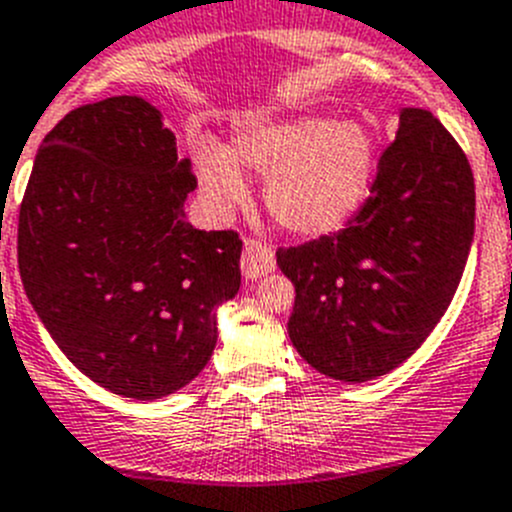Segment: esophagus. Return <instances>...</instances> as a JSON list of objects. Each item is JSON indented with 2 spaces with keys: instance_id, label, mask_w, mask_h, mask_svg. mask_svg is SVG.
Returning a JSON list of instances; mask_svg holds the SVG:
<instances>
[{
  "instance_id": "obj_1",
  "label": "esophagus",
  "mask_w": 512,
  "mask_h": 512,
  "mask_svg": "<svg viewBox=\"0 0 512 512\" xmlns=\"http://www.w3.org/2000/svg\"><path fill=\"white\" fill-rule=\"evenodd\" d=\"M275 270V255L265 242L257 239H247L245 250H242V275L247 280H260L267 273Z\"/></svg>"
}]
</instances>
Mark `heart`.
<instances>
[{
	"label": "heart",
	"instance_id": "1",
	"mask_svg": "<svg viewBox=\"0 0 512 512\" xmlns=\"http://www.w3.org/2000/svg\"><path fill=\"white\" fill-rule=\"evenodd\" d=\"M377 160V137L365 122L316 114L250 124L234 132L229 153L199 145L193 155L201 191L216 211L245 201L247 183L239 168L250 170L265 178L267 214L301 237L336 232L365 206Z\"/></svg>",
	"mask_w": 512,
	"mask_h": 512
}]
</instances>
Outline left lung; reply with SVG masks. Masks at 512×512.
Instances as JSON below:
<instances>
[{"label": "left lung", "instance_id": "obj_1", "mask_svg": "<svg viewBox=\"0 0 512 512\" xmlns=\"http://www.w3.org/2000/svg\"><path fill=\"white\" fill-rule=\"evenodd\" d=\"M472 239L467 155L434 114L400 109L372 196L349 227L275 255L296 285L290 342L334 380L388 375L441 321Z\"/></svg>", "mask_w": 512, "mask_h": 512}]
</instances>
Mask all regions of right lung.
<instances>
[{"label":"right lung","instance_id":"1","mask_svg":"<svg viewBox=\"0 0 512 512\" xmlns=\"http://www.w3.org/2000/svg\"><path fill=\"white\" fill-rule=\"evenodd\" d=\"M191 160L142 96L68 112L45 135L17 229L25 293L78 370L122 398L176 393L216 347L242 239L188 224Z\"/></svg>","mask_w":512,"mask_h":512}]
</instances>
